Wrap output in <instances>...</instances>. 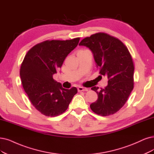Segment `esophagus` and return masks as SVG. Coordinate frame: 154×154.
I'll return each instance as SVG.
<instances>
[{"label": "esophagus", "mask_w": 154, "mask_h": 154, "mask_svg": "<svg viewBox=\"0 0 154 154\" xmlns=\"http://www.w3.org/2000/svg\"><path fill=\"white\" fill-rule=\"evenodd\" d=\"M77 89H78V91H87L88 90L87 88H83V87H82V86L78 87Z\"/></svg>", "instance_id": "1"}]
</instances>
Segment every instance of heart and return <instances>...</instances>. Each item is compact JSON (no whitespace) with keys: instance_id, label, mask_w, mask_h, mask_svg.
I'll use <instances>...</instances> for the list:
<instances>
[{"instance_id":"1","label":"heart","mask_w":154,"mask_h":154,"mask_svg":"<svg viewBox=\"0 0 154 154\" xmlns=\"http://www.w3.org/2000/svg\"><path fill=\"white\" fill-rule=\"evenodd\" d=\"M84 51H86V50H84ZM83 51V50H82V51H79V52H82V51Z\"/></svg>"}]
</instances>
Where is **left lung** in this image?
<instances>
[{
  "mask_svg": "<svg viewBox=\"0 0 154 154\" xmlns=\"http://www.w3.org/2000/svg\"><path fill=\"white\" fill-rule=\"evenodd\" d=\"M79 45L91 51L100 73L109 79L105 89L91 88L98 98L90 105L91 109L101 116L114 114L124 106L134 88L131 56L120 40L105 33L86 37Z\"/></svg>",
  "mask_w": 154,
  "mask_h": 154,
  "instance_id": "8db88e82",
  "label": "left lung"
}]
</instances>
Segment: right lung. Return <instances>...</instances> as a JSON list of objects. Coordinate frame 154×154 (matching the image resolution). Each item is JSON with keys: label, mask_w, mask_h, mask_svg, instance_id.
<instances>
[{"label": "right lung", "mask_w": 154, "mask_h": 154, "mask_svg": "<svg viewBox=\"0 0 154 154\" xmlns=\"http://www.w3.org/2000/svg\"><path fill=\"white\" fill-rule=\"evenodd\" d=\"M79 40L42 42L28 51L23 61L20 72L23 87L32 104L45 116H58L65 112L77 93L75 87L63 88L53 75Z\"/></svg>", "instance_id": "right-lung-1"}]
</instances>
